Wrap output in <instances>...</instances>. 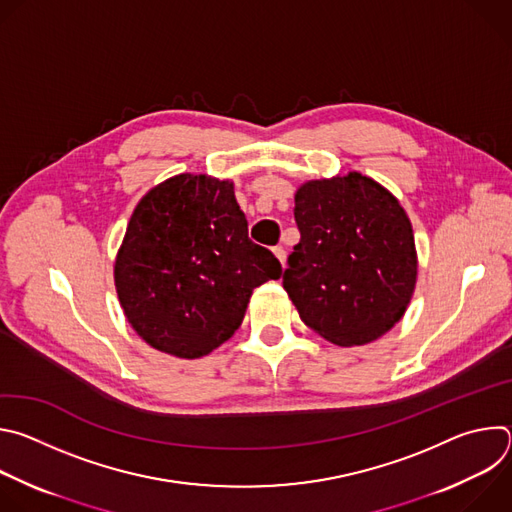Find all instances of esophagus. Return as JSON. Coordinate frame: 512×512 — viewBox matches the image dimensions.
<instances>
[{
    "instance_id": "obj_1",
    "label": "esophagus",
    "mask_w": 512,
    "mask_h": 512,
    "mask_svg": "<svg viewBox=\"0 0 512 512\" xmlns=\"http://www.w3.org/2000/svg\"><path fill=\"white\" fill-rule=\"evenodd\" d=\"M273 253H275V257L279 259V263L285 265V249H283L281 245H277V247H273Z\"/></svg>"
}]
</instances>
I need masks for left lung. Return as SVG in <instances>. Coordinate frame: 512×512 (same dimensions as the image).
<instances>
[{"label": "left lung", "instance_id": "obj_1", "mask_svg": "<svg viewBox=\"0 0 512 512\" xmlns=\"http://www.w3.org/2000/svg\"><path fill=\"white\" fill-rule=\"evenodd\" d=\"M300 243L287 257L283 289L308 328L338 346L391 330L411 300L417 255L399 200L350 172L296 192Z\"/></svg>", "mask_w": 512, "mask_h": 512}]
</instances>
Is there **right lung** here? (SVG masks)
Wrapping results in <instances>:
<instances>
[{
  "label": "right lung",
  "instance_id": "1",
  "mask_svg": "<svg viewBox=\"0 0 512 512\" xmlns=\"http://www.w3.org/2000/svg\"><path fill=\"white\" fill-rule=\"evenodd\" d=\"M277 257L249 239L233 184L180 174L135 206L115 261V287L150 346L198 358L241 326L253 289L279 279Z\"/></svg>",
  "mask_w": 512,
  "mask_h": 512
}]
</instances>
